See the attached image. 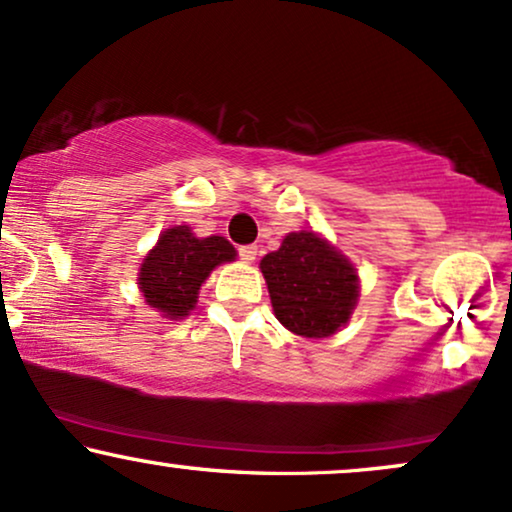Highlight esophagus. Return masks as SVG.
<instances>
[{
  "mask_svg": "<svg viewBox=\"0 0 512 512\" xmlns=\"http://www.w3.org/2000/svg\"><path fill=\"white\" fill-rule=\"evenodd\" d=\"M238 255H240V260L243 262H255V257H257V245H243V248H238Z\"/></svg>",
  "mask_w": 512,
  "mask_h": 512,
  "instance_id": "esophagus-1",
  "label": "esophagus"
}]
</instances>
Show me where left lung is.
<instances>
[{
	"label": "left lung",
	"instance_id": "obj_1",
	"mask_svg": "<svg viewBox=\"0 0 512 512\" xmlns=\"http://www.w3.org/2000/svg\"><path fill=\"white\" fill-rule=\"evenodd\" d=\"M274 315L293 334L326 338L353 315L360 298L355 267L315 231L288 233L262 257Z\"/></svg>",
	"mask_w": 512,
	"mask_h": 512
}]
</instances>
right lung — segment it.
<instances>
[{
    "label": "right lung",
    "instance_id": "right-lung-1",
    "mask_svg": "<svg viewBox=\"0 0 512 512\" xmlns=\"http://www.w3.org/2000/svg\"><path fill=\"white\" fill-rule=\"evenodd\" d=\"M233 260L236 248L226 238H197L186 224L171 226L140 264V293L166 319H183L195 307L200 286L212 269Z\"/></svg>",
    "mask_w": 512,
    "mask_h": 512
}]
</instances>
